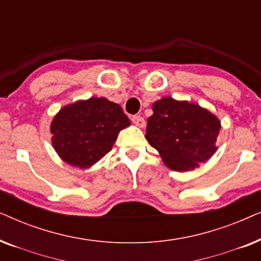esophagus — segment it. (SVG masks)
I'll list each match as a JSON object with an SVG mask.
<instances>
[{
  "label": "esophagus",
  "instance_id": "1",
  "mask_svg": "<svg viewBox=\"0 0 261 261\" xmlns=\"http://www.w3.org/2000/svg\"><path fill=\"white\" fill-rule=\"evenodd\" d=\"M132 122H133L135 126H138V127H140V128H142V127L145 126L144 117L140 116V115H134L133 117H132Z\"/></svg>",
  "mask_w": 261,
  "mask_h": 261
}]
</instances>
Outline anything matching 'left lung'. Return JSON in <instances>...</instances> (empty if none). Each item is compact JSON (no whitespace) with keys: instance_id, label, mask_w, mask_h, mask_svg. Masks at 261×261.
Here are the masks:
<instances>
[{"instance_id":"obj_1","label":"left lung","mask_w":261,"mask_h":261,"mask_svg":"<svg viewBox=\"0 0 261 261\" xmlns=\"http://www.w3.org/2000/svg\"><path fill=\"white\" fill-rule=\"evenodd\" d=\"M152 109L145 138L171 170L191 171L216 152L221 123L208 110L171 97L154 102Z\"/></svg>"}]
</instances>
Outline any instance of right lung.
I'll return each instance as SVG.
<instances>
[{
	"label": "right lung",
	"instance_id": "1",
	"mask_svg": "<svg viewBox=\"0 0 261 261\" xmlns=\"http://www.w3.org/2000/svg\"><path fill=\"white\" fill-rule=\"evenodd\" d=\"M130 121L117 103L91 97L60 109L51 123L52 145L64 162L88 169L112 151Z\"/></svg>",
	"mask_w": 261,
	"mask_h": 261
}]
</instances>
